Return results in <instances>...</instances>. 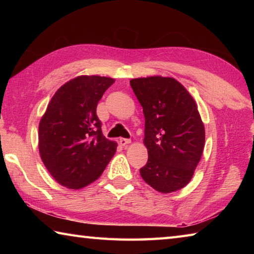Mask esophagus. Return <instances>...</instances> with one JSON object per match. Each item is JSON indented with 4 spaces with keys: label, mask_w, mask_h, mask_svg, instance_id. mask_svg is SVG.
I'll return each mask as SVG.
<instances>
[{
    "label": "esophagus",
    "mask_w": 254,
    "mask_h": 254,
    "mask_svg": "<svg viewBox=\"0 0 254 254\" xmlns=\"http://www.w3.org/2000/svg\"><path fill=\"white\" fill-rule=\"evenodd\" d=\"M130 142V139H126V137H121V139H120V143H121V145H127Z\"/></svg>",
    "instance_id": "esophagus-1"
}]
</instances>
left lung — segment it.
<instances>
[{
    "label": "left lung",
    "mask_w": 254,
    "mask_h": 254,
    "mask_svg": "<svg viewBox=\"0 0 254 254\" xmlns=\"http://www.w3.org/2000/svg\"><path fill=\"white\" fill-rule=\"evenodd\" d=\"M143 107L147 165L141 177L167 194L190 182L205 144V128L196 103L184 86L170 77L153 76L130 81Z\"/></svg>",
    "instance_id": "8db88e82"
}]
</instances>
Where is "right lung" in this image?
Here are the masks:
<instances>
[{"instance_id":"1","label":"right lung","mask_w":254,"mask_h":254,"mask_svg":"<svg viewBox=\"0 0 254 254\" xmlns=\"http://www.w3.org/2000/svg\"><path fill=\"white\" fill-rule=\"evenodd\" d=\"M114 83L101 76H79L60 87L39 124L42 162L57 182L79 189L96 180L117 151L103 135L96 107Z\"/></svg>"}]
</instances>
